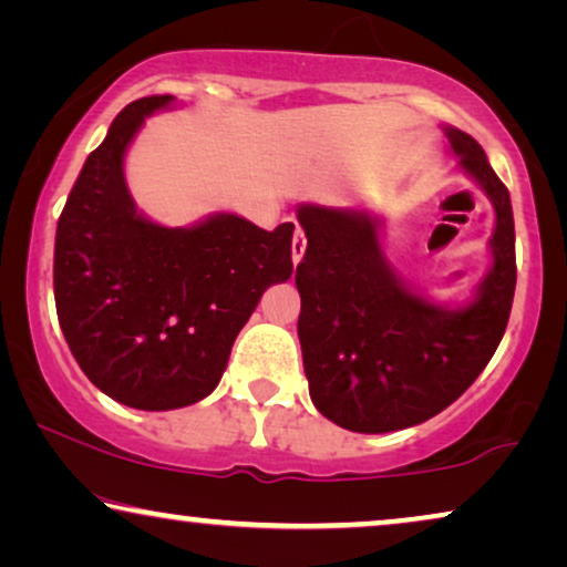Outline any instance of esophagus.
<instances>
[{
    "label": "esophagus",
    "instance_id": "34e87169",
    "mask_svg": "<svg viewBox=\"0 0 567 567\" xmlns=\"http://www.w3.org/2000/svg\"><path fill=\"white\" fill-rule=\"evenodd\" d=\"M305 250H307L305 229H301L299 224H297V229H293V239H291V258H293V262L301 260V255H305Z\"/></svg>",
    "mask_w": 567,
    "mask_h": 567
}]
</instances>
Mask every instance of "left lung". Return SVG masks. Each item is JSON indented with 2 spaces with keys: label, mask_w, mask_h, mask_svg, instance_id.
<instances>
[{
  "label": "left lung",
  "mask_w": 567,
  "mask_h": 567,
  "mask_svg": "<svg viewBox=\"0 0 567 567\" xmlns=\"http://www.w3.org/2000/svg\"><path fill=\"white\" fill-rule=\"evenodd\" d=\"M460 165L495 208L493 268L475 301L446 309L394 276L369 214L305 204L297 266L299 343L315 408L340 429L386 433L429 421L467 392L506 332L516 289L508 188L483 146L446 128Z\"/></svg>",
  "instance_id": "8db88e82"
}]
</instances>
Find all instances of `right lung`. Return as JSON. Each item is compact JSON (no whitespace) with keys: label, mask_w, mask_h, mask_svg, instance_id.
Wrapping results in <instances>:
<instances>
[{"label":"right lung","mask_w":567,"mask_h":567,"mask_svg":"<svg viewBox=\"0 0 567 567\" xmlns=\"http://www.w3.org/2000/svg\"><path fill=\"white\" fill-rule=\"evenodd\" d=\"M173 100L150 95L115 115L69 193L53 250L69 351L97 390L136 410L185 408L214 392L262 291L293 270L291 221L266 231L216 214L167 229L136 212L123 157L146 115Z\"/></svg>","instance_id":"obj_1"}]
</instances>
